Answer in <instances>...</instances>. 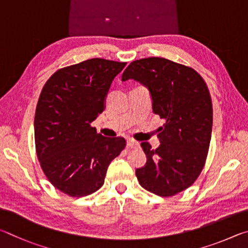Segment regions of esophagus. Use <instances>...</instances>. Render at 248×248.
I'll list each match as a JSON object with an SVG mask.
<instances>
[{
	"label": "esophagus",
	"mask_w": 248,
	"mask_h": 248,
	"mask_svg": "<svg viewBox=\"0 0 248 248\" xmlns=\"http://www.w3.org/2000/svg\"><path fill=\"white\" fill-rule=\"evenodd\" d=\"M127 146L129 148H138V147H140V142L129 138V140H127Z\"/></svg>",
	"instance_id": "obj_1"
}]
</instances>
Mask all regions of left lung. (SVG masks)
<instances>
[{
	"mask_svg": "<svg viewBox=\"0 0 248 248\" xmlns=\"http://www.w3.org/2000/svg\"><path fill=\"white\" fill-rule=\"evenodd\" d=\"M147 87L153 110L164 120L161 144L153 149L141 142L145 167L136 170L140 184L169 197L192 186L205 166L212 131V103L205 80L192 67L163 58L136 60L122 75Z\"/></svg>",
	"mask_w": 248,
	"mask_h": 248,
	"instance_id": "8db88e82",
	"label": "left lung"
}]
</instances>
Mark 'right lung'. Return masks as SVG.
<instances>
[{"mask_svg":"<svg viewBox=\"0 0 248 248\" xmlns=\"http://www.w3.org/2000/svg\"><path fill=\"white\" fill-rule=\"evenodd\" d=\"M125 65L90 59L59 69L43 86L34 114L37 157L50 183L68 196L97 192L126 146L123 137H104L91 126Z\"/></svg>","mask_w":248,"mask_h":248,"instance_id":"obj_1","label":"right lung"}]
</instances>
